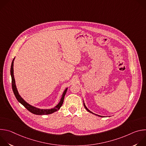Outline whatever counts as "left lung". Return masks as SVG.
Masks as SVG:
<instances>
[{"mask_svg": "<svg viewBox=\"0 0 146 146\" xmlns=\"http://www.w3.org/2000/svg\"><path fill=\"white\" fill-rule=\"evenodd\" d=\"M84 107H85V108H86V110H87V111H88V112H90V113H92V114H94V113H92V112H91V111H90V110H88V109H87V107H86V105H85V103H84ZM95 114V115H98V116H99V117H102V116H101V115H97V114Z\"/></svg>", "mask_w": 146, "mask_h": 146, "instance_id": "left-lung-1", "label": "left lung"}]
</instances>
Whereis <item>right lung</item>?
Instances as JSON below:
<instances>
[{
  "label": "right lung",
  "mask_w": 146,
  "mask_h": 146,
  "mask_svg": "<svg viewBox=\"0 0 146 146\" xmlns=\"http://www.w3.org/2000/svg\"><path fill=\"white\" fill-rule=\"evenodd\" d=\"M15 58L13 59L12 63H11V69H10V73H11V84H12V89L13 91V92L14 94V95L16 98V99H17V100L20 103H21L22 105L28 110L31 113L36 114V115H47V114H52L55 111H56L57 110H58L62 106V104L64 103V98H65V95L67 92L68 90V88H66L65 89V90L64 91L63 94H62V98L60 99V102H59V103L58 105L54 108L51 109H40L38 108H37L36 107H34L31 105H29V103H28L27 102H25L22 98L19 95V94H18V92L17 91V87H16V85H15V78H14V69H13V66H14V60Z\"/></svg>",
  "instance_id": "1"
}]
</instances>
